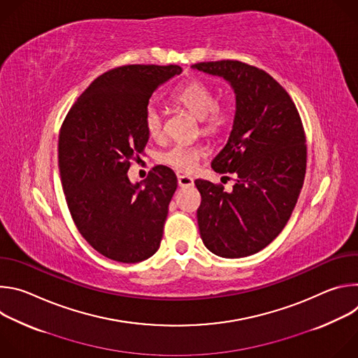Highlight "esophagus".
I'll return each instance as SVG.
<instances>
[{
  "instance_id": "1",
  "label": "esophagus",
  "mask_w": 358,
  "mask_h": 358,
  "mask_svg": "<svg viewBox=\"0 0 358 358\" xmlns=\"http://www.w3.org/2000/svg\"><path fill=\"white\" fill-rule=\"evenodd\" d=\"M178 185L180 187H192L194 185V180H192V177H189V176H178Z\"/></svg>"
}]
</instances>
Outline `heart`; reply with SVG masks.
I'll use <instances>...</instances> for the list:
<instances>
[{
  "mask_svg": "<svg viewBox=\"0 0 358 358\" xmlns=\"http://www.w3.org/2000/svg\"><path fill=\"white\" fill-rule=\"evenodd\" d=\"M174 99L201 120L203 131L214 133L225 126L228 120L227 112L217 106L214 90L206 83L198 80L188 82L176 92ZM144 126L151 138H160L163 136V116L157 105L150 103L145 108ZM201 156H203L202 147L178 143L164 151L160 160L178 171H191L196 167Z\"/></svg>",
  "mask_w": 358,
  "mask_h": 358,
  "instance_id": "b5f03b06",
  "label": "heart"
}]
</instances>
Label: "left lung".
Listing matches in <instances>:
<instances>
[{
	"mask_svg": "<svg viewBox=\"0 0 358 358\" xmlns=\"http://www.w3.org/2000/svg\"><path fill=\"white\" fill-rule=\"evenodd\" d=\"M195 71L222 78L235 94L227 144L211 162L214 171L235 174L228 192L195 180L201 194L199 235L221 258L249 257L285 228L306 174V138L287 92L266 72L239 61L201 62Z\"/></svg>",
	"mask_w": 358,
	"mask_h": 358,
	"instance_id": "obj_1",
	"label": "left lung"
}]
</instances>
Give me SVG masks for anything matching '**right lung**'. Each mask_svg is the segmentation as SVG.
Listing matches in <instances>:
<instances>
[{
  "label": "right lung",
  "instance_id": "1",
  "mask_svg": "<svg viewBox=\"0 0 358 358\" xmlns=\"http://www.w3.org/2000/svg\"><path fill=\"white\" fill-rule=\"evenodd\" d=\"M178 65H126L94 79L71 108L59 134L58 162L71 215L82 236L103 257L137 264L163 238L177 177L156 166L131 182L130 160L144 151V112Z\"/></svg>",
  "mask_w": 358,
  "mask_h": 358
}]
</instances>
